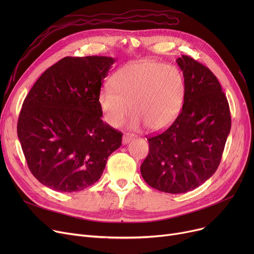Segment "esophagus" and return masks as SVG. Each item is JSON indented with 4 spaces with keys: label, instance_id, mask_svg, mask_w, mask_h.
Returning a JSON list of instances; mask_svg holds the SVG:
<instances>
[{
    "label": "esophagus",
    "instance_id": "obj_1",
    "mask_svg": "<svg viewBox=\"0 0 254 254\" xmlns=\"http://www.w3.org/2000/svg\"><path fill=\"white\" fill-rule=\"evenodd\" d=\"M131 139H132V136H130V135H125V136L123 137V143H124L125 145H127V144H128V143L130 142Z\"/></svg>",
    "mask_w": 254,
    "mask_h": 254
}]
</instances>
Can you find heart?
<instances>
[{
    "mask_svg": "<svg viewBox=\"0 0 254 254\" xmlns=\"http://www.w3.org/2000/svg\"><path fill=\"white\" fill-rule=\"evenodd\" d=\"M184 97L185 81L179 68L144 60L120 68L112 83L102 87L99 103L106 123L113 127L122 126L131 111L129 128L145 126L158 131L175 122Z\"/></svg>",
    "mask_w": 254,
    "mask_h": 254,
    "instance_id": "obj_1",
    "label": "heart"
}]
</instances>
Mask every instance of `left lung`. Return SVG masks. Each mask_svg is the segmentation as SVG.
<instances>
[{
	"instance_id": "left-lung-1",
	"label": "left lung",
	"mask_w": 254,
	"mask_h": 254,
	"mask_svg": "<svg viewBox=\"0 0 254 254\" xmlns=\"http://www.w3.org/2000/svg\"><path fill=\"white\" fill-rule=\"evenodd\" d=\"M176 63L185 81L182 110L169 128L147 139L149 153L141 165L146 183L168 193L190 191L212 177L232 123L215 75L188 56Z\"/></svg>"
}]
</instances>
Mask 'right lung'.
Masks as SVG:
<instances>
[{"instance_id": "1", "label": "right lung", "mask_w": 254, "mask_h": 254, "mask_svg": "<svg viewBox=\"0 0 254 254\" xmlns=\"http://www.w3.org/2000/svg\"><path fill=\"white\" fill-rule=\"evenodd\" d=\"M116 60L64 58L37 80L24 99L17 136L35 178L61 192L96 183L123 134L102 120L99 96Z\"/></svg>"}]
</instances>
